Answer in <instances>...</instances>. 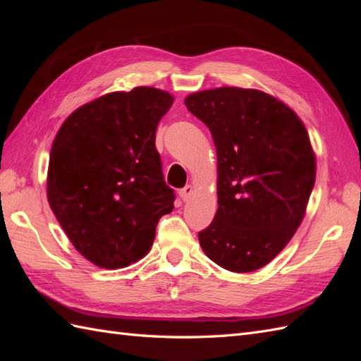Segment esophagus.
<instances>
[{"label":"esophagus","instance_id":"1","mask_svg":"<svg viewBox=\"0 0 361 361\" xmlns=\"http://www.w3.org/2000/svg\"><path fill=\"white\" fill-rule=\"evenodd\" d=\"M192 192H194V186L192 185H188V186H185V188L180 190V198H181L183 202H188L189 198H190V195H192Z\"/></svg>","mask_w":361,"mask_h":361}]
</instances>
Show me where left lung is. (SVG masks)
<instances>
[{"instance_id":"left-lung-1","label":"left lung","mask_w":361,"mask_h":361,"mask_svg":"<svg viewBox=\"0 0 361 361\" xmlns=\"http://www.w3.org/2000/svg\"><path fill=\"white\" fill-rule=\"evenodd\" d=\"M208 126L217 152V203L198 233L212 262L234 273L270 264L305 216L317 157L298 114L255 88L220 87L185 99Z\"/></svg>"}]
</instances>
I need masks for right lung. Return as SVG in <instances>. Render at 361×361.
I'll use <instances>...</instances> for the list:
<instances>
[{
    "instance_id": "1",
    "label": "right lung",
    "mask_w": 361,
    "mask_h": 361,
    "mask_svg": "<svg viewBox=\"0 0 361 361\" xmlns=\"http://www.w3.org/2000/svg\"><path fill=\"white\" fill-rule=\"evenodd\" d=\"M173 96L153 87L114 91L74 110L54 137L46 192L74 248L114 270L147 255L173 209L155 132Z\"/></svg>"
}]
</instances>
